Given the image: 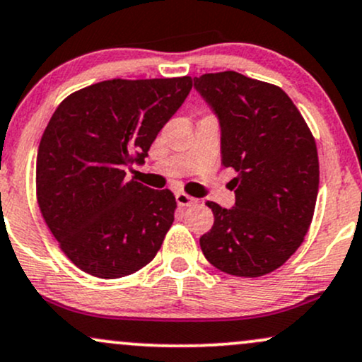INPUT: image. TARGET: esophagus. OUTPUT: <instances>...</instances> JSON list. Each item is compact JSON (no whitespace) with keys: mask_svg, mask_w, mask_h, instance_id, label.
<instances>
[{"mask_svg":"<svg viewBox=\"0 0 362 362\" xmlns=\"http://www.w3.org/2000/svg\"><path fill=\"white\" fill-rule=\"evenodd\" d=\"M197 202H198L197 198L189 197V194L182 193V191H177V193H176V203L180 206H191V205H194Z\"/></svg>","mask_w":362,"mask_h":362,"instance_id":"esophagus-1","label":"esophagus"}]
</instances>
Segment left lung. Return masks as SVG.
Listing matches in <instances>:
<instances>
[{"label":"left lung","mask_w":362,"mask_h":362,"mask_svg":"<svg viewBox=\"0 0 362 362\" xmlns=\"http://www.w3.org/2000/svg\"><path fill=\"white\" fill-rule=\"evenodd\" d=\"M193 81L218 120L222 165L237 173L233 206L206 203L215 220L199 247L223 273L264 276L308 232L318 194L315 140L281 88L233 71Z\"/></svg>","instance_id":"8db88e82"}]
</instances>
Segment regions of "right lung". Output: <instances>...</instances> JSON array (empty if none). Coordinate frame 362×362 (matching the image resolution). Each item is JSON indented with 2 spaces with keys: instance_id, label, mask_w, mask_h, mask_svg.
I'll list each match as a JSON object with an SVG mask.
<instances>
[{
  "instance_id": "1",
  "label": "right lung",
  "mask_w": 362,
  "mask_h": 362,
  "mask_svg": "<svg viewBox=\"0 0 362 362\" xmlns=\"http://www.w3.org/2000/svg\"><path fill=\"white\" fill-rule=\"evenodd\" d=\"M193 79H112L67 96L37 152V199L47 227L84 273L117 279L156 257L174 222L169 189L127 181Z\"/></svg>"
}]
</instances>
